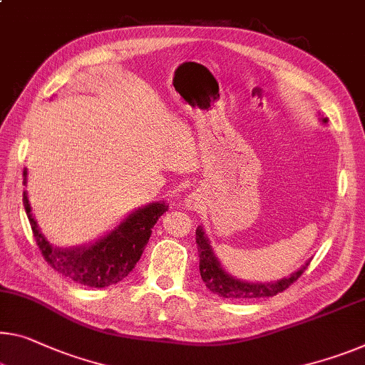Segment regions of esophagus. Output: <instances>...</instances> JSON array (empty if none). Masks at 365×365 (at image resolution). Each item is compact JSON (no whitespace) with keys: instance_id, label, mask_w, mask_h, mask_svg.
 <instances>
[{"instance_id":"esophagus-1","label":"esophagus","mask_w":365,"mask_h":365,"mask_svg":"<svg viewBox=\"0 0 365 365\" xmlns=\"http://www.w3.org/2000/svg\"><path fill=\"white\" fill-rule=\"evenodd\" d=\"M184 204H186L187 209H192V210L199 209L202 204V195L199 192H190L186 197V200H184Z\"/></svg>"}]
</instances>
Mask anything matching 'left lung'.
I'll use <instances>...</instances> for the list:
<instances>
[{"mask_svg": "<svg viewBox=\"0 0 365 365\" xmlns=\"http://www.w3.org/2000/svg\"><path fill=\"white\" fill-rule=\"evenodd\" d=\"M327 124V119H322ZM195 241H197L199 250V269L200 277L204 280L205 287L210 292L217 294L223 299H261V297H272L284 292L290 284H294L297 279L305 271V266H302L299 271L290 274L289 277L279 279L276 282H246V280L235 279L220 266V262L214 255V250L209 243V238L205 237L204 228L197 227L195 230ZM308 266V264H307Z\"/></svg>", "mask_w": 365, "mask_h": 365, "instance_id": "1", "label": "left lung"}]
</instances>
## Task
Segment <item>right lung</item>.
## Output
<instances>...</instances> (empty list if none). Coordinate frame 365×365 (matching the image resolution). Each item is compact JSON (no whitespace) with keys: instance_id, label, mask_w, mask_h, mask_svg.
Wrapping results in <instances>:
<instances>
[{"instance_id":"add662e5","label":"right lung","mask_w":365,"mask_h":365,"mask_svg":"<svg viewBox=\"0 0 365 365\" xmlns=\"http://www.w3.org/2000/svg\"><path fill=\"white\" fill-rule=\"evenodd\" d=\"M27 181V171L24 170V184ZM22 202L27 218H29L34 238L38 250L42 251L43 259L61 276L68 277L86 287H109L120 282L142 256L147 246L151 228L158 218L168 210L165 202H153L142 209L132 212L125 217L112 232L88 246L76 248H57L50 245L38 230L34 220L29 199L24 190Z\"/></svg>"}]
</instances>
